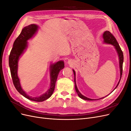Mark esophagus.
<instances>
[{
	"instance_id": "esophagus-1",
	"label": "esophagus",
	"mask_w": 131,
	"mask_h": 131,
	"mask_svg": "<svg viewBox=\"0 0 131 131\" xmlns=\"http://www.w3.org/2000/svg\"><path fill=\"white\" fill-rule=\"evenodd\" d=\"M68 64H72V62H71V61H70V60H69V61H68Z\"/></svg>"
}]
</instances>
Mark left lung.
<instances>
[{"label": "left lung", "mask_w": 131, "mask_h": 131, "mask_svg": "<svg viewBox=\"0 0 131 131\" xmlns=\"http://www.w3.org/2000/svg\"><path fill=\"white\" fill-rule=\"evenodd\" d=\"M103 38L104 40H103V42L105 43H107V44H110V45H112L114 46L116 52L118 54V59H119V67H120V80L118 81L117 84L116 85V86L115 87V88L114 89V90H115L116 89L117 87L118 86V84H119L120 81L121 80V77H122V65H123V62H124V55H123V52L122 51L120 48V47L118 45V43L116 40V39H115L113 35L111 33L110 31H108V30H106L103 33ZM73 72H74V83H75V91H76L77 93H78V95L79 96V97H80V98L82 99V100H86V101H94L95 100H93V99H91L89 98H88L85 97L84 95H82L80 92H79V90L77 88V86L76 84V73H75V70L74 69H73ZM114 90L113 91H114ZM112 91V92H113ZM111 92V93H112ZM108 96V95H107ZM105 96V97H106ZM104 97H102L101 98H99L98 100H100V99H102Z\"/></svg>", "instance_id": "1"}]
</instances>
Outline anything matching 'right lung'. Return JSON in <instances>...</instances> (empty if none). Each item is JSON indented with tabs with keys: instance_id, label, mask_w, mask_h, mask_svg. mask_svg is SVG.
Returning <instances> with one entry per match:
<instances>
[{
	"instance_id": "right-lung-1",
	"label": "right lung",
	"mask_w": 131,
	"mask_h": 131,
	"mask_svg": "<svg viewBox=\"0 0 131 131\" xmlns=\"http://www.w3.org/2000/svg\"><path fill=\"white\" fill-rule=\"evenodd\" d=\"M39 26L35 24H31L23 28L21 33L14 42L9 58V64L14 85L18 92L25 98L35 102H43L49 98L53 92L55 84L59 72L64 68V63L59 61L50 66V86L46 92L40 96L31 97L28 95L22 88L20 81L17 75L18 62L19 58L24 53L28 47V40L32 38L37 33Z\"/></svg>"
}]
</instances>
